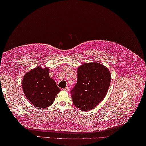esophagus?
<instances>
[{
    "instance_id": "esophagus-1",
    "label": "esophagus",
    "mask_w": 146,
    "mask_h": 146,
    "mask_svg": "<svg viewBox=\"0 0 146 146\" xmlns=\"http://www.w3.org/2000/svg\"><path fill=\"white\" fill-rule=\"evenodd\" d=\"M63 90L66 91H68L69 90V87H65V88H63Z\"/></svg>"
}]
</instances>
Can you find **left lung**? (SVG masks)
Here are the masks:
<instances>
[{
  "mask_svg": "<svg viewBox=\"0 0 146 146\" xmlns=\"http://www.w3.org/2000/svg\"><path fill=\"white\" fill-rule=\"evenodd\" d=\"M111 79L109 70L104 65H82L78 69V82L70 91L73 104L81 111L93 109L106 95Z\"/></svg>",
  "mask_w": 146,
  "mask_h": 146,
  "instance_id": "left-lung-1",
  "label": "left lung"
}]
</instances>
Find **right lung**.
Instances as JSON below:
<instances>
[{
  "label": "right lung",
  "instance_id": "add662e5",
  "mask_svg": "<svg viewBox=\"0 0 146 146\" xmlns=\"http://www.w3.org/2000/svg\"><path fill=\"white\" fill-rule=\"evenodd\" d=\"M48 68L37 67L27 73L22 81L26 97L31 104L40 108H46L54 102L61 91L48 75Z\"/></svg>",
  "mask_w": 146,
  "mask_h": 146
}]
</instances>
